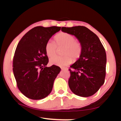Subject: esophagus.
<instances>
[{
  "instance_id": "34e87169",
  "label": "esophagus",
  "mask_w": 121,
  "mask_h": 121,
  "mask_svg": "<svg viewBox=\"0 0 121 121\" xmlns=\"http://www.w3.org/2000/svg\"><path fill=\"white\" fill-rule=\"evenodd\" d=\"M61 70H67V68H63V67H62V68H61Z\"/></svg>"
}]
</instances>
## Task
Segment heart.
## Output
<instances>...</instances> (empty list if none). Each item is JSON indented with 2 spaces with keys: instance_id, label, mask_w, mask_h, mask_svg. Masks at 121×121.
I'll return each mask as SVG.
<instances>
[{
  "instance_id": "heart-1",
  "label": "heart",
  "mask_w": 121,
  "mask_h": 121,
  "mask_svg": "<svg viewBox=\"0 0 121 121\" xmlns=\"http://www.w3.org/2000/svg\"><path fill=\"white\" fill-rule=\"evenodd\" d=\"M55 39L56 44L52 40L47 42L45 48L47 56L48 57H52L55 54L57 45L65 47L64 54L66 56L53 57L50 60L51 64L59 67H65L72 62V59L70 56L74 60L79 58L82 51V47L80 43L75 40L73 35L67 32H61L56 36Z\"/></svg>"
}]
</instances>
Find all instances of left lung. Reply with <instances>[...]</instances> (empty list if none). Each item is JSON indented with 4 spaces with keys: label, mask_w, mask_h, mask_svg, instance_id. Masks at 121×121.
Listing matches in <instances>:
<instances>
[{
    "label": "left lung",
    "mask_w": 121,
    "mask_h": 121,
    "mask_svg": "<svg viewBox=\"0 0 121 121\" xmlns=\"http://www.w3.org/2000/svg\"><path fill=\"white\" fill-rule=\"evenodd\" d=\"M61 31L75 36L82 47L79 59L70 66L73 70L69 69V86L76 95L90 97L105 82L107 61L105 48L98 37L85 26L62 27Z\"/></svg>",
    "instance_id": "left-lung-1"
}]
</instances>
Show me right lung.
<instances>
[{"label": "right lung", "mask_w": 121, "mask_h": 121, "mask_svg": "<svg viewBox=\"0 0 121 121\" xmlns=\"http://www.w3.org/2000/svg\"><path fill=\"white\" fill-rule=\"evenodd\" d=\"M60 30V26H36L24 35L16 47L14 75L19 90L29 99H42L52 91L61 69L55 65L46 67L48 58L45 48L47 42Z\"/></svg>", "instance_id": "1"}]
</instances>
